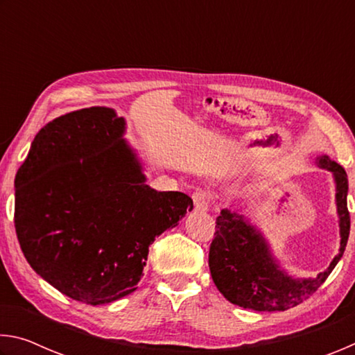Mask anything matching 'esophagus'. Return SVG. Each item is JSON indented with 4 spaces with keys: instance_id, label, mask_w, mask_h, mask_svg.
<instances>
[{
    "instance_id": "34e87169",
    "label": "esophagus",
    "mask_w": 355,
    "mask_h": 355,
    "mask_svg": "<svg viewBox=\"0 0 355 355\" xmlns=\"http://www.w3.org/2000/svg\"><path fill=\"white\" fill-rule=\"evenodd\" d=\"M192 202L197 211H208L209 203H211V196L207 191H196L192 194Z\"/></svg>"
}]
</instances>
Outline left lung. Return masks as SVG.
Masks as SVG:
<instances>
[{"mask_svg": "<svg viewBox=\"0 0 355 355\" xmlns=\"http://www.w3.org/2000/svg\"><path fill=\"white\" fill-rule=\"evenodd\" d=\"M318 166L334 173L336 208L340 216V252L326 271L315 279L296 280L285 274L269 252L260 233L243 216L222 209L216 218V232L209 245L208 264L214 285L227 300L255 311H284L307 300L334 271L343 257L351 230L347 211V175L343 167L320 156Z\"/></svg>", "mask_w": 355, "mask_h": 355, "instance_id": "left-lung-1", "label": "left lung"}]
</instances>
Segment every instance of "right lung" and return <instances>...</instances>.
Instances as JSON below:
<instances>
[{
	"instance_id": "1",
	"label": "right lung",
	"mask_w": 355,
	"mask_h": 355,
	"mask_svg": "<svg viewBox=\"0 0 355 355\" xmlns=\"http://www.w3.org/2000/svg\"><path fill=\"white\" fill-rule=\"evenodd\" d=\"M125 122L94 106L46 123L15 175L23 255L65 296L101 305L136 291L148 245L175 227L192 199L146 184Z\"/></svg>"
}]
</instances>
